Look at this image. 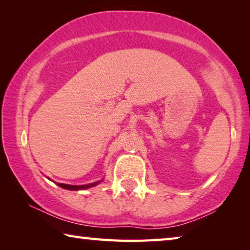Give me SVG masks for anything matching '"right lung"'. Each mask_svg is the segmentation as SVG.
Listing matches in <instances>:
<instances>
[{
	"label": "right lung",
	"mask_w": 250,
	"mask_h": 250,
	"mask_svg": "<svg viewBox=\"0 0 250 250\" xmlns=\"http://www.w3.org/2000/svg\"><path fill=\"white\" fill-rule=\"evenodd\" d=\"M47 179L50 180L49 177H47ZM50 181H52V180H50ZM101 182H103V180L94 182V183L84 184V185H70V184H62V183H56V184L59 186V188H65V189H69V191H80V189H87V188H94V186L98 185L99 183H101Z\"/></svg>",
	"instance_id": "add662e5"
}]
</instances>
